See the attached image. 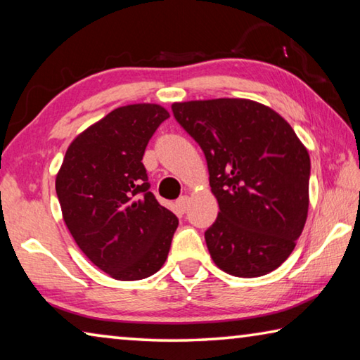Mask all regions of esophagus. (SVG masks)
Here are the masks:
<instances>
[{"label":"esophagus","mask_w":360,"mask_h":360,"mask_svg":"<svg viewBox=\"0 0 360 360\" xmlns=\"http://www.w3.org/2000/svg\"><path fill=\"white\" fill-rule=\"evenodd\" d=\"M176 207H178L179 211H182V213H184V211L187 210V207H189V197L182 195L181 198H178V202H176Z\"/></svg>","instance_id":"1"}]
</instances>
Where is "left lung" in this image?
Instances as JSON below:
<instances>
[{
    "label": "left lung",
    "mask_w": 360,
    "mask_h": 360,
    "mask_svg": "<svg viewBox=\"0 0 360 360\" xmlns=\"http://www.w3.org/2000/svg\"><path fill=\"white\" fill-rule=\"evenodd\" d=\"M174 118L202 147L218 218L205 232L214 264L259 277L292 255L309 208L311 160L293 128L250 99L174 102Z\"/></svg>",
    "instance_id": "1"
}]
</instances>
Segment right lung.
I'll return each mask as SVG.
<instances>
[{"mask_svg": "<svg viewBox=\"0 0 360 360\" xmlns=\"http://www.w3.org/2000/svg\"><path fill=\"white\" fill-rule=\"evenodd\" d=\"M169 117L157 104L118 107L78 134L56 176L62 216L88 259L117 281L150 277L179 221L149 191L146 147Z\"/></svg>", "mask_w": 360, "mask_h": 360, "instance_id": "1", "label": "right lung"}]
</instances>
